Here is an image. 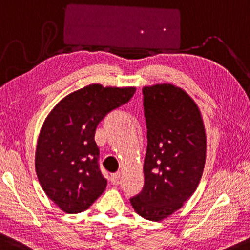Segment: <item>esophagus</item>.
<instances>
[{"label":"esophagus","instance_id":"obj_1","mask_svg":"<svg viewBox=\"0 0 250 250\" xmlns=\"http://www.w3.org/2000/svg\"><path fill=\"white\" fill-rule=\"evenodd\" d=\"M120 177H121V172H120V171L115 172V174H112V176H111V183H112V184H114V185L118 184L119 181H120Z\"/></svg>","mask_w":250,"mask_h":250}]
</instances>
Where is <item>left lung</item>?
I'll return each instance as SVG.
<instances>
[{
  "label": "left lung",
  "mask_w": 250,
  "mask_h": 250,
  "mask_svg": "<svg viewBox=\"0 0 250 250\" xmlns=\"http://www.w3.org/2000/svg\"><path fill=\"white\" fill-rule=\"evenodd\" d=\"M147 125L144 188L130 199L135 211L159 222L183 207L200 183L206 162L205 125L188 92L170 83L143 88Z\"/></svg>",
  "instance_id": "8db88e82"
}]
</instances>
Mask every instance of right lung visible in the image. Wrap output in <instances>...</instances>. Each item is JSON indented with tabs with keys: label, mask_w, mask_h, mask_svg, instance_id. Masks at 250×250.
Instances as JSON below:
<instances>
[{
	"label": "right lung",
	"mask_w": 250,
	"mask_h": 250,
	"mask_svg": "<svg viewBox=\"0 0 250 250\" xmlns=\"http://www.w3.org/2000/svg\"><path fill=\"white\" fill-rule=\"evenodd\" d=\"M135 91V86L92 83L62 98L45 118L36 145L35 171L43 191L62 211L85 210L105 191L96 128Z\"/></svg>",
	"instance_id": "obj_1"
}]
</instances>
